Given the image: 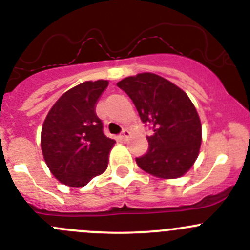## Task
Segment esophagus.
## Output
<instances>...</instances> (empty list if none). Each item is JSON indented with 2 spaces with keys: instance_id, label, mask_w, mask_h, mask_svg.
<instances>
[{
  "instance_id": "esophagus-1",
  "label": "esophagus",
  "mask_w": 250,
  "mask_h": 250,
  "mask_svg": "<svg viewBox=\"0 0 250 250\" xmlns=\"http://www.w3.org/2000/svg\"><path fill=\"white\" fill-rule=\"evenodd\" d=\"M120 138L122 140H128L130 138V132L128 129H123L122 133H121Z\"/></svg>"
}]
</instances>
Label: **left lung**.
I'll list each match as a JSON object with an SVG mask.
<instances>
[{
    "label": "left lung",
    "instance_id": "left-lung-1",
    "mask_svg": "<svg viewBox=\"0 0 250 250\" xmlns=\"http://www.w3.org/2000/svg\"><path fill=\"white\" fill-rule=\"evenodd\" d=\"M133 100L144 123L151 125L148 150L135 158L146 173L162 179L183 176L193 166L202 143V125L195 105L183 89L151 72L117 83Z\"/></svg>",
    "mask_w": 250,
    "mask_h": 250
}]
</instances>
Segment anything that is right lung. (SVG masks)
I'll list each match as a JSON object with an SVG mask.
<instances>
[{
    "instance_id": "1",
    "label": "right lung",
    "mask_w": 250,
    "mask_h": 250,
    "mask_svg": "<svg viewBox=\"0 0 250 250\" xmlns=\"http://www.w3.org/2000/svg\"><path fill=\"white\" fill-rule=\"evenodd\" d=\"M109 81H87L65 92L48 112L41 148L50 173L60 183L82 188L106 170L116 141L103 132L95 104Z\"/></svg>"
}]
</instances>
